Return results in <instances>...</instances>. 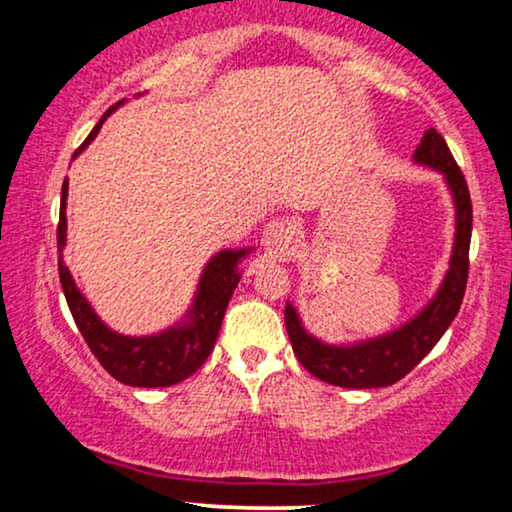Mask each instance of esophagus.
Segmentation results:
<instances>
[{
  "instance_id": "esophagus-1",
  "label": "esophagus",
  "mask_w": 512,
  "mask_h": 512,
  "mask_svg": "<svg viewBox=\"0 0 512 512\" xmlns=\"http://www.w3.org/2000/svg\"><path fill=\"white\" fill-rule=\"evenodd\" d=\"M263 244L277 254L289 256L293 251V244H296V237H293V226L284 216H272V219L265 223L263 228Z\"/></svg>"
}]
</instances>
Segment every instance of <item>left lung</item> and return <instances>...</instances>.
<instances>
[{
    "instance_id": "1",
    "label": "left lung",
    "mask_w": 512,
    "mask_h": 512,
    "mask_svg": "<svg viewBox=\"0 0 512 512\" xmlns=\"http://www.w3.org/2000/svg\"><path fill=\"white\" fill-rule=\"evenodd\" d=\"M415 160L422 165L436 167L438 172L445 174L454 207H457V235H454L450 270H447L445 282L429 307L394 333L361 342V345L333 347L307 335L296 310L291 303H286L284 321L293 354L298 356L305 370H310L319 380L335 384V387L373 389L389 387V384L401 380L436 347V342L443 338V333L457 317L461 300H464L468 282V247H471L473 228V205L464 172L459 170L450 146L436 128L424 132L415 151Z\"/></svg>"
}]
</instances>
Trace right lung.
Returning a JSON list of instances; mask_svg holds the SVG:
<instances>
[{
	"label": "right lung",
	"instance_id": "1",
	"mask_svg": "<svg viewBox=\"0 0 512 512\" xmlns=\"http://www.w3.org/2000/svg\"><path fill=\"white\" fill-rule=\"evenodd\" d=\"M114 109V107H111ZM111 109L100 118L93 132L86 137L76 153L86 149V144L93 142L97 130L102 128L104 118L111 114ZM74 153V156H76ZM67 179L62 184L60 195V221H58V272L60 284L65 291L69 312L79 326L83 340L88 342L90 352L102 363L111 377L118 382L130 384V387H172L188 375H193L207 356L212 354L214 342L219 338V328L226 314L240 272H237V261L247 251H219L212 261L207 263L202 272L198 298H195L193 310L188 314V324H181L170 331L149 335V338H128L109 331L107 326L97 319L93 307L76 289L67 265L62 263V247H65L67 233Z\"/></svg>",
	"mask_w": 512,
	"mask_h": 512
}]
</instances>
